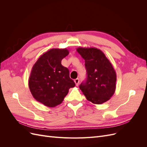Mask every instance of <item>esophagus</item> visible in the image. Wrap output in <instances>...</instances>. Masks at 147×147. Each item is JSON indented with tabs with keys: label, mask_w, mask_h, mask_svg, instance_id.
<instances>
[{
	"label": "esophagus",
	"mask_w": 147,
	"mask_h": 147,
	"mask_svg": "<svg viewBox=\"0 0 147 147\" xmlns=\"http://www.w3.org/2000/svg\"><path fill=\"white\" fill-rule=\"evenodd\" d=\"M79 82H80V80H79L78 78H76V79L74 80V82H75V84H76V86H78V85Z\"/></svg>",
	"instance_id": "1"
}]
</instances>
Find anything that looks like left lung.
I'll list each match as a JSON object with an SVG mask.
<instances>
[{"label": "left lung", "mask_w": 147, "mask_h": 147, "mask_svg": "<svg viewBox=\"0 0 147 147\" xmlns=\"http://www.w3.org/2000/svg\"><path fill=\"white\" fill-rule=\"evenodd\" d=\"M77 51L84 59L87 72L80 89L88 100L101 104L109 100L116 90L117 74L107 57L96 48L78 47Z\"/></svg>", "instance_id": "left-lung-1"}]
</instances>
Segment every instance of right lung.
<instances>
[{"instance_id": "right-lung-1", "label": "right lung", "mask_w": 147, "mask_h": 147, "mask_svg": "<svg viewBox=\"0 0 147 147\" xmlns=\"http://www.w3.org/2000/svg\"><path fill=\"white\" fill-rule=\"evenodd\" d=\"M66 48H52L40 56L31 70L28 80L34 98L48 107L61 104L70 88L75 86L69 69L61 61L69 55Z\"/></svg>"}]
</instances>
